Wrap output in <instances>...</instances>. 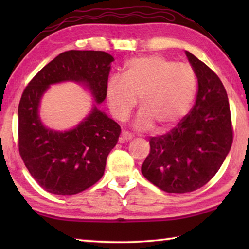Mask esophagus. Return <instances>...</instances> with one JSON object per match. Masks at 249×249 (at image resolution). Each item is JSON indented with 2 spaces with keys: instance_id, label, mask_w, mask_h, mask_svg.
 I'll list each match as a JSON object with an SVG mask.
<instances>
[{
  "instance_id": "obj_1",
  "label": "esophagus",
  "mask_w": 249,
  "mask_h": 249,
  "mask_svg": "<svg viewBox=\"0 0 249 249\" xmlns=\"http://www.w3.org/2000/svg\"><path fill=\"white\" fill-rule=\"evenodd\" d=\"M133 138V135L130 134V133H128V132H126V130H123V132H122V134H121V142H125V141H130Z\"/></svg>"
}]
</instances>
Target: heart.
I'll list each match as a JSON object with an SVG mask.
<instances>
[{"label":"heart","mask_w":249,"mask_h":249,"mask_svg":"<svg viewBox=\"0 0 249 249\" xmlns=\"http://www.w3.org/2000/svg\"><path fill=\"white\" fill-rule=\"evenodd\" d=\"M196 86L190 65L176 64L161 56L135 58L126 65L123 78L113 75L108 80L107 98L113 116L121 122L129 116L140 98L137 127L156 125L157 130H166L189 112Z\"/></svg>","instance_id":"1"}]
</instances>
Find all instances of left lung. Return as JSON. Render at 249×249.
Returning <instances> with one entry per match:
<instances>
[{
    "instance_id": "8db88e82",
    "label": "left lung",
    "mask_w": 249,
    "mask_h": 249,
    "mask_svg": "<svg viewBox=\"0 0 249 249\" xmlns=\"http://www.w3.org/2000/svg\"><path fill=\"white\" fill-rule=\"evenodd\" d=\"M197 78L196 103L169 132L150 138L145 178L168 193L197 190L215 176L233 142L229 99L220 78L185 52Z\"/></svg>"
}]
</instances>
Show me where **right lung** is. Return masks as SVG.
I'll return each instance as SVG.
<instances>
[{
  "instance_id": "obj_1",
  "label": "right lung",
  "mask_w": 249,
  "mask_h": 249,
  "mask_svg": "<svg viewBox=\"0 0 249 249\" xmlns=\"http://www.w3.org/2000/svg\"><path fill=\"white\" fill-rule=\"evenodd\" d=\"M111 54L69 50L46 65L24 89L18 105V150L25 166L46 191L72 196L102 178L121 126L94 107L77 127L60 133L46 128L38 116L41 95L53 83H86L98 103L107 98Z\"/></svg>"
}]
</instances>
